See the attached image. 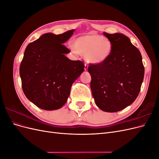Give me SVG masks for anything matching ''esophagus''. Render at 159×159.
Listing matches in <instances>:
<instances>
[{
  "label": "esophagus",
  "mask_w": 159,
  "mask_h": 159,
  "mask_svg": "<svg viewBox=\"0 0 159 159\" xmlns=\"http://www.w3.org/2000/svg\"><path fill=\"white\" fill-rule=\"evenodd\" d=\"M88 64H85V67H84V70L86 71L88 70Z\"/></svg>",
  "instance_id": "esophagus-1"
}]
</instances>
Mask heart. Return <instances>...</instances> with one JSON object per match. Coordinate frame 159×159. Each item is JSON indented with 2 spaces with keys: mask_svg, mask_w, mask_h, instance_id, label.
I'll use <instances>...</instances> for the list:
<instances>
[{
  "mask_svg": "<svg viewBox=\"0 0 159 159\" xmlns=\"http://www.w3.org/2000/svg\"><path fill=\"white\" fill-rule=\"evenodd\" d=\"M74 46L70 47L74 54L84 56L85 60L89 64H100L106 61L112 51V42L108 38L95 34L77 38Z\"/></svg>",
  "mask_w": 159,
  "mask_h": 159,
  "instance_id": "1",
  "label": "heart"
}]
</instances>
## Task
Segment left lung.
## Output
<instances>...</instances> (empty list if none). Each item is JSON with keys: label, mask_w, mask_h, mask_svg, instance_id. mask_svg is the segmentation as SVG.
Returning <instances> with one entry per match:
<instances>
[{"label": "left lung", "mask_w": 159, "mask_h": 159, "mask_svg": "<svg viewBox=\"0 0 159 159\" xmlns=\"http://www.w3.org/2000/svg\"><path fill=\"white\" fill-rule=\"evenodd\" d=\"M112 42L108 59L90 64L91 89L97 106L105 112H117L131 105L140 92L145 69L141 52L121 33H103Z\"/></svg>", "instance_id": "8db88e82"}]
</instances>
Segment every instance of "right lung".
<instances>
[{"label":"right lung","instance_id":"1","mask_svg":"<svg viewBox=\"0 0 159 159\" xmlns=\"http://www.w3.org/2000/svg\"><path fill=\"white\" fill-rule=\"evenodd\" d=\"M74 30L56 35L46 33L26 47L20 66L26 97L42 109L52 111L66 103L71 85L84 71L81 61L71 60L63 45Z\"/></svg>","mask_w":159,"mask_h":159}]
</instances>
